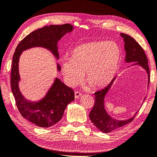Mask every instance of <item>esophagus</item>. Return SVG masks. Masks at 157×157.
Segmentation results:
<instances>
[{
  "instance_id": "obj_1",
  "label": "esophagus",
  "mask_w": 157,
  "mask_h": 157,
  "mask_svg": "<svg viewBox=\"0 0 157 157\" xmlns=\"http://www.w3.org/2000/svg\"><path fill=\"white\" fill-rule=\"evenodd\" d=\"M81 95V93L79 91H75V98H78Z\"/></svg>"
}]
</instances>
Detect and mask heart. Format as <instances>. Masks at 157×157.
Segmentation results:
<instances>
[{
  "mask_svg": "<svg viewBox=\"0 0 157 157\" xmlns=\"http://www.w3.org/2000/svg\"><path fill=\"white\" fill-rule=\"evenodd\" d=\"M121 48L114 42L93 41L73 49L71 57L64 58L61 67L66 83L70 86L82 79L96 88L105 87L113 80L120 67Z\"/></svg>",
  "mask_w": 157,
  "mask_h": 157,
  "instance_id": "obj_1",
  "label": "heart"
}]
</instances>
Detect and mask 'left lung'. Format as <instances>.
I'll use <instances>...</instances> for the list:
<instances>
[{"label":"left lung","instance_id":"obj_1","mask_svg":"<svg viewBox=\"0 0 157 157\" xmlns=\"http://www.w3.org/2000/svg\"><path fill=\"white\" fill-rule=\"evenodd\" d=\"M121 35L124 39V48L126 50L125 60L126 62H135V63L133 65H139L146 71L148 77L147 85H149L150 80L149 69L148 60L144 49L129 35L124 33H121ZM115 78L105 88L95 93V104L90 113V118L91 122L99 130L104 133H110L113 131L126 126V124L133 121L138 112L131 118L127 119L126 121H118L111 117L105 111L104 108V98Z\"/></svg>","mask_w":157,"mask_h":157}]
</instances>
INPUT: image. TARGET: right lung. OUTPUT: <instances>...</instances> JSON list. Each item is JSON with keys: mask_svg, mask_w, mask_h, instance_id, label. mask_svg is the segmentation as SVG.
<instances>
[{"mask_svg": "<svg viewBox=\"0 0 157 157\" xmlns=\"http://www.w3.org/2000/svg\"><path fill=\"white\" fill-rule=\"evenodd\" d=\"M73 29L72 25H51L36 29L27 35L16 48L12 60L11 87L17 108L21 115L29 122L42 128H49L60 121L68 104L73 101V90L66 86L58 78L46 93L38 102H31L22 95L18 87L20 75L18 62L22 52L34 47H42L49 50L59 59L58 41L65 34ZM57 64V70L60 71Z\"/></svg>", "mask_w": 157, "mask_h": 157, "instance_id": "1", "label": "right lung"}]
</instances>
